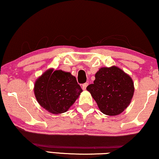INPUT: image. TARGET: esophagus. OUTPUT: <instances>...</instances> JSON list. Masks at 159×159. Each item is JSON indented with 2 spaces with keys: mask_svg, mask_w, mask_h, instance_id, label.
I'll use <instances>...</instances> for the list:
<instances>
[{
  "mask_svg": "<svg viewBox=\"0 0 159 159\" xmlns=\"http://www.w3.org/2000/svg\"><path fill=\"white\" fill-rule=\"evenodd\" d=\"M88 85V82H86V83H84L83 84H82V89L86 90V88H87Z\"/></svg>",
  "mask_w": 159,
  "mask_h": 159,
  "instance_id": "obj_1",
  "label": "esophagus"
}]
</instances>
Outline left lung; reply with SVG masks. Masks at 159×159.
Here are the masks:
<instances>
[{"mask_svg": "<svg viewBox=\"0 0 159 159\" xmlns=\"http://www.w3.org/2000/svg\"><path fill=\"white\" fill-rule=\"evenodd\" d=\"M88 91L97 103L101 112L110 116L123 112L131 102L134 85L131 77L120 68L102 67L95 75Z\"/></svg>", "mask_w": 159, "mask_h": 159, "instance_id": "left-lung-1", "label": "left lung"}]
</instances>
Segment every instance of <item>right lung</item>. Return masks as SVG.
<instances>
[{
    "label": "right lung",
    "instance_id": "obj_1",
    "mask_svg": "<svg viewBox=\"0 0 159 159\" xmlns=\"http://www.w3.org/2000/svg\"><path fill=\"white\" fill-rule=\"evenodd\" d=\"M34 90L40 106L52 114L66 112L82 92L75 76L54 69L47 70L37 78Z\"/></svg>",
    "mask_w": 159,
    "mask_h": 159
}]
</instances>
